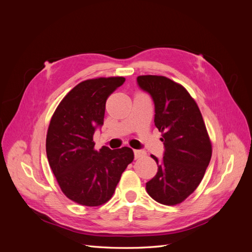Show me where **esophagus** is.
<instances>
[{
    "label": "esophagus",
    "mask_w": 252,
    "mask_h": 252,
    "mask_svg": "<svg viewBox=\"0 0 252 252\" xmlns=\"http://www.w3.org/2000/svg\"><path fill=\"white\" fill-rule=\"evenodd\" d=\"M133 152H134V158H135V159L142 158H144V157H146V152H145L144 150L138 149V150H134Z\"/></svg>",
    "instance_id": "esophagus-1"
}]
</instances>
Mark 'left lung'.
<instances>
[{
  "label": "left lung",
  "mask_w": 252,
  "mask_h": 252,
  "mask_svg": "<svg viewBox=\"0 0 252 252\" xmlns=\"http://www.w3.org/2000/svg\"><path fill=\"white\" fill-rule=\"evenodd\" d=\"M136 81L155 102V125L165 146L162 159L151 156L158 168L146 183V190L159 204H180L200 185L212 155L202 113L179 83L150 74L140 75Z\"/></svg>",
  "instance_id": "8db88e82"
}]
</instances>
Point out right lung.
<instances>
[{"instance_id":"obj_1","label":"right lung","mask_w":252,"mask_h":252,"mask_svg":"<svg viewBox=\"0 0 252 252\" xmlns=\"http://www.w3.org/2000/svg\"><path fill=\"white\" fill-rule=\"evenodd\" d=\"M123 77L83 81L68 93L50 120L46 154L59 186L68 199L83 206H100L114 193L121 175L133 161L129 147L94 149V133L104 123L108 96Z\"/></svg>"}]
</instances>
